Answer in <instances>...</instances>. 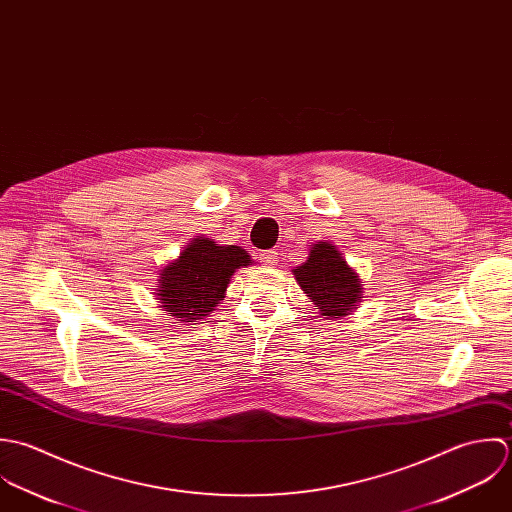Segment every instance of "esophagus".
I'll list each match as a JSON object with an SVG mask.
<instances>
[{"instance_id": "obj_1", "label": "esophagus", "mask_w": 512, "mask_h": 512, "mask_svg": "<svg viewBox=\"0 0 512 512\" xmlns=\"http://www.w3.org/2000/svg\"><path fill=\"white\" fill-rule=\"evenodd\" d=\"M259 259H261V263H263L265 267H273V265H277L279 253H277L275 249H271V251H263V253L259 255Z\"/></svg>"}]
</instances>
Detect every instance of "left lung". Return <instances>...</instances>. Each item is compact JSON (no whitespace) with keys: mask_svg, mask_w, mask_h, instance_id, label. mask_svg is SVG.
<instances>
[{"mask_svg":"<svg viewBox=\"0 0 512 512\" xmlns=\"http://www.w3.org/2000/svg\"><path fill=\"white\" fill-rule=\"evenodd\" d=\"M293 273L308 299L328 320L346 316L362 301L358 275L330 243L318 241L310 249L307 261Z\"/></svg>","mask_w":512,"mask_h":512,"instance_id":"obj_1","label":"left lung"}]
</instances>
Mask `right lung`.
Masks as SVG:
<instances>
[{
  "mask_svg": "<svg viewBox=\"0 0 512 512\" xmlns=\"http://www.w3.org/2000/svg\"><path fill=\"white\" fill-rule=\"evenodd\" d=\"M251 257L235 245H217L207 237L194 239L178 261L160 275L158 301L170 316L198 322L223 301L231 275L247 267Z\"/></svg>",
  "mask_w": 512,
  "mask_h": 512,
  "instance_id": "add662e5",
  "label": "right lung"
}]
</instances>
